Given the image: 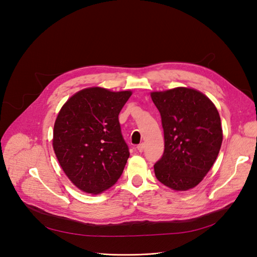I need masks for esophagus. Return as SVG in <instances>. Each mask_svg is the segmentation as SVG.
Returning a JSON list of instances; mask_svg holds the SVG:
<instances>
[{
	"label": "esophagus",
	"instance_id": "1",
	"mask_svg": "<svg viewBox=\"0 0 257 257\" xmlns=\"http://www.w3.org/2000/svg\"><path fill=\"white\" fill-rule=\"evenodd\" d=\"M137 150H138L140 153H142L143 151H145V143H140V145L137 147Z\"/></svg>",
	"mask_w": 257,
	"mask_h": 257
}]
</instances>
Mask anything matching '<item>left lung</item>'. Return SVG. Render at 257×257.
<instances>
[{
	"instance_id": "8db88e82",
	"label": "left lung",
	"mask_w": 257,
	"mask_h": 257,
	"mask_svg": "<svg viewBox=\"0 0 257 257\" xmlns=\"http://www.w3.org/2000/svg\"><path fill=\"white\" fill-rule=\"evenodd\" d=\"M158 108L164 152L155 163L156 178L175 191L196 187L216 160L222 142L217 108L200 91L177 87L151 94Z\"/></svg>"
}]
</instances>
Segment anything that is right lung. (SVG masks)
Listing matches in <instances>:
<instances>
[{
  "instance_id": "add662e5",
  "label": "right lung",
  "mask_w": 257,
  "mask_h": 257,
  "mask_svg": "<svg viewBox=\"0 0 257 257\" xmlns=\"http://www.w3.org/2000/svg\"><path fill=\"white\" fill-rule=\"evenodd\" d=\"M131 95L128 90L85 88L59 111L53 147L66 176L83 192L107 190L124 170L130 151L118 116Z\"/></svg>"
}]
</instances>
